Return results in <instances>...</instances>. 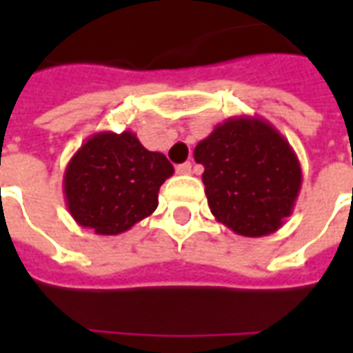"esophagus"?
<instances>
[{
  "label": "esophagus",
  "mask_w": 353,
  "mask_h": 353,
  "mask_svg": "<svg viewBox=\"0 0 353 353\" xmlns=\"http://www.w3.org/2000/svg\"><path fill=\"white\" fill-rule=\"evenodd\" d=\"M191 170H192V164L191 162H183V164H177L176 166V172L177 174H191Z\"/></svg>",
  "instance_id": "obj_1"
}]
</instances>
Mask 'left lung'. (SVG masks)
Here are the masks:
<instances>
[{
  "mask_svg": "<svg viewBox=\"0 0 353 353\" xmlns=\"http://www.w3.org/2000/svg\"><path fill=\"white\" fill-rule=\"evenodd\" d=\"M204 166L208 206L240 236L272 234L293 214L303 170L293 147L261 117H234L217 124L194 147Z\"/></svg>",
  "mask_w": 353,
  "mask_h": 353,
  "instance_id": "1",
  "label": "left lung"
}]
</instances>
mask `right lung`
<instances>
[{
	"label": "right lung",
	"mask_w": 353,
	"mask_h": 353,
	"mask_svg": "<svg viewBox=\"0 0 353 353\" xmlns=\"http://www.w3.org/2000/svg\"><path fill=\"white\" fill-rule=\"evenodd\" d=\"M172 174L168 159L147 151L134 132H98L65 166V206L83 229L115 236L153 214Z\"/></svg>",
	"instance_id": "add662e5"
}]
</instances>
